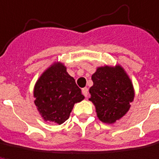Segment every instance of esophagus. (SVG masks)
<instances>
[{
  "instance_id": "1",
  "label": "esophagus",
  "mask_w": 159,
  "mask_h": 159,
  "mask_svg": "<svg viewBox=\"0 0 159 159\" xmlns=\"http://www.w3.org/2000/svg\"><path fill=\"white\" fill-rule=\"evenodd\" d=\"M82 93H83V95L86 98V97L88 96V88H87V87H84V88L82 89Z\"/></svg>"
}]
</instances>
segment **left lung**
Returning <instances> with one entry per match:
<instances>
[{
	"instance_id": "obj_1",
	"label": "left lung",
	"mask_w": 159,
	"mask_h": 159,
	"mask_svg": "<svg viewBox=\"0 0 159 159\" xmlns=\"http://www.w3.org/2000/svg\"><path fill=\"white\" fill-rule=\"evenodd\" d=\"M89 100L93 103L98 119L113 124L121 119L131 107L134 98L132 83L123 67L100 66L92 75Z\"/></svg>"
}]
</instances>
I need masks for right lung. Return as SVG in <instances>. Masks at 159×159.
I'll list each match as a JSON object with an SVG mask.
<instances>
[{
  "label": "right lung",
  "instance_id": "right-lung-1",
  "mask_svg": "<svg viewBox=\"0 0 159 159\" xmlns=\"http://www.w3.org/2000/svg\"><path fill=\"white\" fill-rule=\"evenodd\" d=\"M34 104L45 121L61 125L68 119L75 103L84 99L75 80L57 62L41 74L34 89Z\"/></svg>",
  "mask_w": 159,
  "mask_h": 159
}]
</instances>
